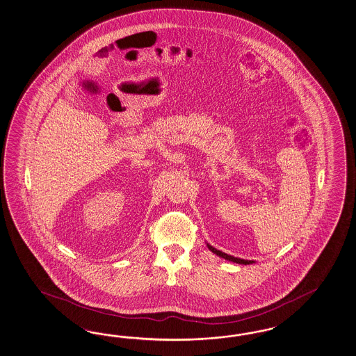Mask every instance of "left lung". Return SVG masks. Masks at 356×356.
Instances as JSON below:
<instances>
[{"instance_id": "left-lung-1", "label": "left lung", "mask_w": 356, "mask_h": 356, "mask_svg": "<svg viewBox=\"0 0 356 356\" xmlns=\"http://www.w3.org/2000/svg\"><path fill=\"white\" fill-rule=\"evenodd\" d=\"M207 248H209V249H210V250H211L213 254H216L218 257L224 258L225 260H229V261H233V263H238V264H252V263H255L254 260H245L240 259V258H234V257L228 255V254H225V252H222V251L216 250L215 248H212L211 245H209V243H207Z\"/></svg>"}]
</instances>
